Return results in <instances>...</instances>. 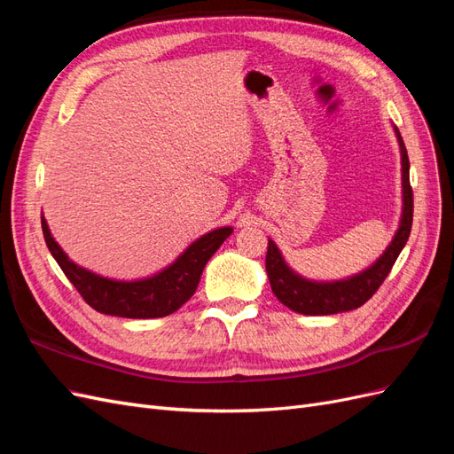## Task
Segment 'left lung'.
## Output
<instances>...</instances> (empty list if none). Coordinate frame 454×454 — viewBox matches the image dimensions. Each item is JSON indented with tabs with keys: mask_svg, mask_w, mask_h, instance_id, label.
<instances>
[{
	"mask_svg": "<svg viewBox=\"0 0 454 454\" xmlns=\"http://www.w3.org/2000/svg\"><path fill=\"white\" fill-rule=\"evenodd\" d=\"M397 144H400L402 155V217L397 225L395 235L388 248L375 261L373 265L365 270L352 274L348 278L332 280V282H318L301 277L290 265L286 263L278 246L269 240L265 269L267 277L272 287V294L277 295L282 305L292 309L294 312L307 314V316H325L347 312L362 307L365 301L373 297L379 290V286L388 277L390 269L394 267L397 255L403 250L407 239L411 235V225H413V189L409 184V157L407 149L402 140V134L394 127Z\"/></svg>",
	"mask_w": 454,
	"mask_h": 454,
	"instance_id": "obj_1",
	"label": "left lung"
}]
</instances>
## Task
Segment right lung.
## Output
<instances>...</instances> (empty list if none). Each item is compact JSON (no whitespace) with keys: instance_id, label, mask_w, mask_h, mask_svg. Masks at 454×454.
<instances>
[{"instance_id":"right-lung-1","label":"right lung","mask_w":454,"mask_h":454,"mask_svg":"<svg viewBox=\"0 0 454 454\" xmlns=\"http://www.w3.org/2000/svg\"><path fill=\"white\" fill-rule=\"evenodd\" d=\"M41 227H43L49 252L57 259L67 280L75 286V290L94 310L138 320L162 318L187 303L197 290L204 265L232 232V227H219L206 232L193 244H189L174 263L164 267L153 277L115 280L100 277L67 257L59 242L52 239L43 215H41Z\"/></svg>"}]
</instances>
